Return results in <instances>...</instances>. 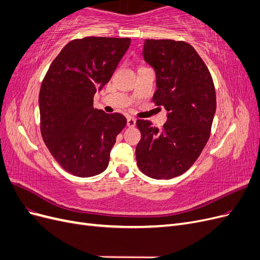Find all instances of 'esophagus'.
<instances>
[{"mask_svg":"<svg viewBox=\"0 0 260 260\" xmlns=\"http://www.w3.org/2000/svg\"><path fill=\"white\" fill-rule=\"evenodd\" d=\"M136 124H137V120L135 119V118H133V117H128V119H127V125H128V127L129 128H135Z\"/></svg>","mask_w":260,"mask_h":260,"instance_id":"1","label":"esophagus"}]
</instances>
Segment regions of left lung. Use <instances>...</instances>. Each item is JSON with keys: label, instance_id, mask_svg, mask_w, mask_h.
Here are the masks:
<instances>
[{"label": "left lung", "instance_id": "obj_1", "mask_svg": "<svg viewBox=\"0 0 260 260\" xmlns=\"http://www.w3.org/2000/svg\"><path fill=\"white\" fill-rule=\"evenodd\" d=\"M143 57L156 74L153 102L167 111L161 129L138 120L141 141L137 164L153 179L184 174L199 158L210 136L216 91L205 62L192 45L174 40H145Z\"/></svg>", "mask_w": 260, "mask_h": 260}]
</instances>
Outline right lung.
Listing matches in <instances>:
<instances>
[{
    "label": "right lung",
    "mask_w": 260,
    "mask_h": 260,
    "mask_svg": "<svg viewBox=\"0 0 260 260\" xmlns=\"http://www.w3.org/2000/svg\"><path fill=\"white\" fill-rule=\"evenodd\" d=\"M130 43L129 38L70 41L44 77L39 94L41 135L52 156L69 174L88 178L108 166L127 119L93 108V98L111 79Z\"/></svg>",
    "instance_id": "right-lung-1"
}]
</instances>
